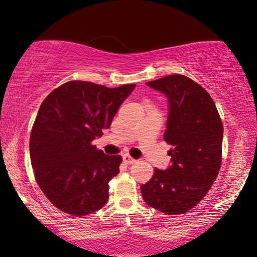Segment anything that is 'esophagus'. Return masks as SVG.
Returning a JSON list of instances; mask_svg holds the SVG:
<instances>
[{
  "label": "esophagus",
  "mask_w": 257,
  "mask_h": 257,
  "mask_svg": "<svg viewBox=\"0 0 257 257\" xmlns=\"http://www.w3.org/2000/svg\"><path fill=\"white\" fill-rule=\"evenodd\" d=\"M122 160H124V162L126 163V165H132V163H135L137 161L136 159L131 158L130 155H124V156H122Z\"/></svg>",
  "instance_id": "obj_1"
}]
</instances>
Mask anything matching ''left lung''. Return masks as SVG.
<instances>
[{
  "instance_id": "1",
  "label": "left lung",
  "mask_w": 257,
  "mask_h": 257,
  "mask_svg": "<svg viewBox=\"0 0 257 257\" xmlns=\"http://www.w3.org/2000/svg\"><path fill=\"white\" fill-rule=\"evenodd\" d=\"M166 94L169 114L163 139L170 146L172 165L154 170L140 187L145 202L166 214H181L202 200L221 167L224 126L205 89L190 77L173 74L147 82Z\"/></svg>"
}]
</instances>
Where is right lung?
<instances>
[{"label": "right lung", "mask_w": 257, "mask_h": 257, "mask_svg": "<svg viewBox=\"0 0 257 257\" xmlns=\"http://www.w3.org/2000/svg\"><path fill=\"white\" fill-rule=\"evenodd\" d=\"M135 88L69 81L43 101L30 136V158L40 190L57 209L82 217L106 204L109 182L122 159L91 143L110 127Z\"/></svg>", "instance_id": "obj_1"}]
</instances>
